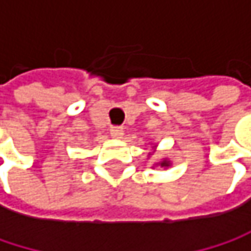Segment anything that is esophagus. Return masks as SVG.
Wrapping results in <instances>:
<instances>
[{
    "mask_svg": "<svg viewBox=\"0 0 251 251\" xmlns=\"http://www.w3.org/2000/svg\"><path fill=\"white\" fill-rule=\"evenodd\" d=\"M110 135H112V138H115V139H121V138L124 136V129H122L121 126H113V127L110 129Z\"/></svg>",
    "mask_w": 251,
    "mask_h": 251,
    "instance_id": "esophagus-1",
    "label": "esophagus"
}]
</instances>
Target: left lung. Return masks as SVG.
<instances>
[{"label": "left lung", "instance_id": "1", "mask_svg": "<svg viewBox=\"0 0 251 251\" xmlns=\"http://www.w3.org/2000/svg\"><path fill=\"white\" fill-rule=\"evenodd\" d=\"M158 166H161V167H169V166H170V161H169V160L166 158V160L160 161V163H158Z\"/></svg>", "mask_w": 251, "mask_h": 251}]
</instances>
